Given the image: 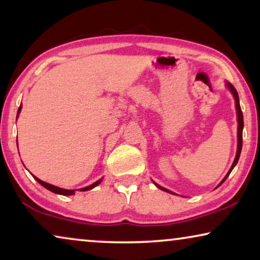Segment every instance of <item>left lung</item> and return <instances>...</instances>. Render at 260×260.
Wrapping results in <instances>:
<instances>
[{"instance_id":"left-lung-1","label":"left lung","mask_w":260,"mask_h":260,"mask_svg":"<svg viewBox=\"0 0 260 260\" xmlns=\"http://www.w3.org/2000/svg\"><path fill=\"white\" fill-rule=\"evenodd\" d=\"M226 86H227V88H229V90L232 92V94H233V97H234V99H236V109H237V117H238V148H237V155H236V158H234V161H233V165H232V167H231V169L229 170V173L226 174V176L223 177V180L221 181V182H220V184L219 186H221L222 184V182L223 181H225L227 177H229V175L231 174V172H232L233 170V168L234 167H236V165L238 163V159H239V157H240V152H241V147H243V127H244V117H243V112H241V109H240V104H239V95H238V92H237V90L236 88H234V86L231 83H229V81H226ZM155 183V182H154ZM156 184V187H158L159 189H162V190H165V191H168V193H172L173 194V191H170V190H168V189H166V188H163V187H161V186H158L157 183H155ZM218 186V187H219Z\"/></svg>"}]
</instances>
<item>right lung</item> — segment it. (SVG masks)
<instances>
[{"label": "right lung", "instance_id": "obj_1", "mask_svg": "<svg viewBox=\"0 0 260 260\" xmlns=\"http://www.w3.org/2000/svg\"><path fill=\"white\" fill-rule=\"evenodd\" d=\"M21 109H22V104L20 105L19 110H17V116H19V113H20V111H21ZM34 179L37 180L38 182L41 184V186H44V187L46 188V189L51 190V191H53V193H55V194L65 195V197H67V195H73V194H74V191H76V189H63V188H59V187H56V186H53V184H49V183H47V182H44V181H41L40 179H38L37 176H34ZM101 182H102V179H101V180H98V181H95L94 183L90 184V186L81 188V189H79V190H80V191H86V190H90V189H92V188H94L95 186H98V184L101 183Z\"/></svg>", "mask_w": 260, "mask_h": 260}]
</instances>
